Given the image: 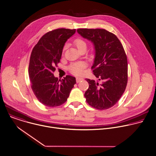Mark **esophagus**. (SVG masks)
<instances>
[{
	"mask_svg": "<svg viewBox=\"0 0 156 156\" xmlns=\"http://www.w3.org/2000/svg\"><path fill=\"white\" fill-rule=\"evenodd\" d=\"M84 79L83 78H81V77H76V83H80V81H83Z\"/></svg>",
	"mask_w": 156,
	"mask_h": 156,
	"instance_id": "obj_1",
	"label": "esophagus"
}]
</instances>
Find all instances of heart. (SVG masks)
Returning <instances> with one entry per match:
<instances>
[{
  "mask_svg": "<svg viewBox=\"0 0 156 156\" xmlns=\"http://www.w3.org/2000/svg\"><path fill=\"white\" fill-rule=\"evenodd\" d=\"M74 44L75 46L77 47L78 50H81L83 47H86V43L84 41H83L81 38H76L74 40ZM66 48V46H64V50H65ZM85 64L83 62H76V63H73L69 67V70L70 72L74 74V75H81L83 73L84 69L85 67Z\"/></svg>",
  "mask_w": 156,
  "mask_h": 156,
  "instance_id": "heart-1",
  "label": "heart"
}]
</instances>
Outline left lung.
<instances>
[{"label":"left lung","instance_id":"1","mask_svg":"<svg viewBox=\"0 0 156 156\" xmlns=\"http://www.w3.org/2000/svg\"><path fill=\"white\" fill-rule=\"evenodd\" d=\"M77 31L93 43L95 56L91 69L102 81L99 84L86 79L89 85L84 94L86 101L99 110L111 108L120 100L128 83V61L123 47L114 34L105 29L80 28Z\"/></svg>","mask_w":156,"mask_h":156}]
</instances>
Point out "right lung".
<instances>
[{"label":"right lung","instance_id":"add662e5","mask_svg":"<svg viewBox=\"0 0 156 156\" xmlns=\"http://www.w3.org/2000/svg\"><path fill=\"white\" fill-rule=\"evenodd\" d=\"M75 31V29L66 28L50 31L39 39L31 51L28 67L31 89L38 101L46 106L64 104L76 84V79L72 76L67 75L58 80L53 75L64 45Z\"/></svg>","mask_w":156,"mask_h":156}]
</instances>
